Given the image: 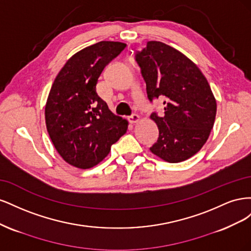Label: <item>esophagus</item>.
<instances>
[{"mask_svg": "<svg viewBox=\"0 0 251 251\" xmlns=\"http://www.w3.org/2000/svg\"><path fill=\"white\" fill-rule=\"evenodd\" d=\"M128 120H130L131 124H137L140 120V117H139V115H137V114H133L132 116L128 117Z\"/></svg>", "mask_w": 251, "mask_h": 251, "instance_id": "obj_1", "label": "esophagus"}]
</instances>
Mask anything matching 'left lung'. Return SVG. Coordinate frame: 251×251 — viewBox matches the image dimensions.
<instances>
[{"instance_id":"left-lung-1","label":"left lung","mask_w":251,"mask_h":251,"mask_svg":"<svg viewBox=\"0 0 251 251\" xmlns=\"http://www.w3.org/2000/svg\"><path fill=\"white\" fill-rule=\"evenodd\" d=\"M151 101L163 98L164 115H151L159 137L150 150L170 163L198 153L215 124L217 101L195 63L169 45L150 41L135 55Z\"/></svg>"}]
</instances>
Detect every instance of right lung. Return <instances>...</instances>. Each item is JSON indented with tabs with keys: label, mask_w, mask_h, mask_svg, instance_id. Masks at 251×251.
<instances>
[{
	"label": "right lung",
	"mask_w": 251,
	"mask_h": 251,
	"mask_svg": "<svg viewBox=\"0 0 251 251\" xmlns=\"http://www.w3.org/2000/svg\"><path fill=\"white\" fill-rule=\"evenodd\" d=\"M126 47L102 41L83 48L68 59L51 87L45 107L47 131L57 153L75 168L102 161L127 130V121L114 115L96 93L104 67Z\"/></svg>",
	"instance_id": "right-lung-1"
}]
</instances>
